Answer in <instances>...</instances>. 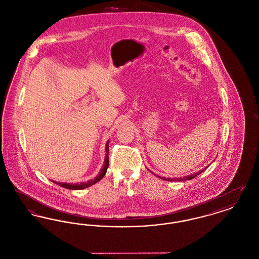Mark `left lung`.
Listing matches in <instances>:
<instances>
[{"label":"left lung","mask_w":259,"mask_h":259,"mask_svg":"<svg viewBox=\"0 0 259 259\" xmlns=\"http://www.w3.org/2000/svg\"><path fill=\"white\" fill-rule=\"evenodd\" d=\"M207 169V167L206 168H204V169H202V170H200V171H198V172H194V174H191V175H189V176H185L184 178H175V179H166V178H160V179H163L164 181H168V182H172V181H179V182H184V181H187V180H192V179H194L196 176L198 175H200L201 172H204L205 170ZM151 172V171H150Z\"/></svg>","instance_id":"1"}]
</instances>
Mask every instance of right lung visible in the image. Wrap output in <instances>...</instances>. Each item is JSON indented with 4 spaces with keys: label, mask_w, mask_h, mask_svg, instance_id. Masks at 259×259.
Masks as SVG:
<instances>
[{
    "label": "right lung",
    "mask_w": 259,
    "mask_h": 259,
    "mask_svg": "<svg viewBox=\"0 0 259 259\" xmlns=\"http://www.w3.org/2000/svg\"><path fill=\"white\" fill-rule=\"evenodd\" d=\"M106 155H105V160H104V164L103 167L101 169V171L99 172L98 176L95 177L93 180H89L88 182H82L80 184H68V183H59V182H55L52 181L54 184L60 185L64 188H68V189H73V190H78V189H84L87 187H89L91 185H95L96 183H98L99 181H101L104 176L106 175L108 167H109V141L106 144Z\"/></svg>",
    "instance_id": "right-lung-1"
}]
</instances>
